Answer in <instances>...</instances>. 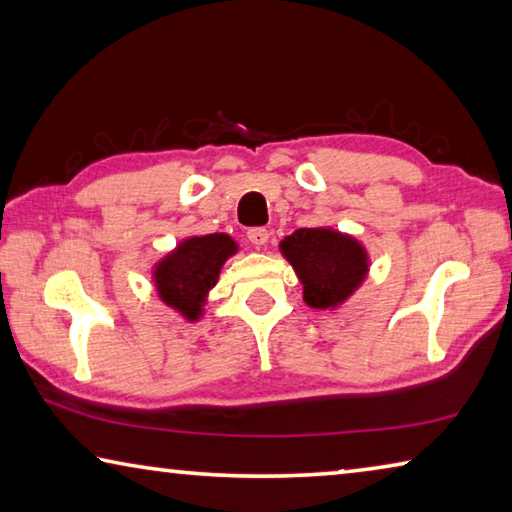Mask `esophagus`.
<instances>
[{
	"label": "esophagus",
	"mask_w": 512,
	"mask_h": 512,
	"mask_svg": "<svg viewBox=\"0 0 512 512\" xmlns=\"http://www.w3.org/2000/svg\"><path fill=\"white\" fill-rule=\"evenodd\" d=\"M246 235H248L250 244H255V246H264L268 241V230L266 228H250Z\"/></svg>",
	"instance_id": "esophagus-1"
}]
</instances>
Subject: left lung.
Returning a JSON list of instances; mask_svg holds the SVG:
<instances>
[{"instance_id":"1","label":"left lung","mask_w":512,"mask_h":512,"mask_svg":"<svg viewBox=\"0 0 512 512\" xmlns=\"http://www.w3.org/2000/svg\"><path fill=\"white\" fill-rule=\"evenodd\" d=\"M280 248L305 284L307 305L316 309L339 305L368 271L366 253L357 241L332 230L300 228Z\"/></svg>"}]
</instances>
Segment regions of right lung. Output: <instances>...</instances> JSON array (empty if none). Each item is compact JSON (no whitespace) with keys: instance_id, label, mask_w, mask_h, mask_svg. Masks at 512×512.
<instances>
[{"instance_id":"obj_1","label":"right lung","mask_w":512,"mask_h":512,"mask_svg":"<svg viewBox=\"0 0 512 512\" xmlns=\"http://www.w3.org/2000/svg\"><path fill=\"white\" fill-rule=\"evenodd\" d=\"M235 250L237 244L228 235L187 239L155 271L162 300L194 320L201 314L205 293L216 284L223 262Z\"/></svg>"}]
</instances>
